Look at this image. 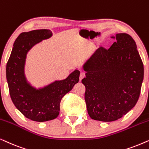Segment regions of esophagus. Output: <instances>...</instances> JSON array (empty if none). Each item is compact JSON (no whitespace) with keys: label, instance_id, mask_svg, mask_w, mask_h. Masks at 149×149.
Segmentation results:
<instances>
[{"label":"esophagus","instance_id":"obj_1","mask_svg":"<svg viewBox=\"0 0 149 149\" xmlns=\"http://www.w3.org/2000/svg\"><path fill=\"white\" fill-rule=\"evenodd\" d=\"M85 77V73L84 72H81L80 75V80H82Z\"/></svg>","mask_w":149,"mask_h":149}]
</instances>
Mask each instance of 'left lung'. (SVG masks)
I'll use <instances>...</instances> for the list:
<instances>
[{
	"instance_id": "obj_1",
	"label": "left lung",
	"mask_w": 149,
	"mask_h": 149,
	"mask_svg": "<svg viewBox=\"0 0 149 149\" xmlns=\"http://www.w3.org/2000/svg\"><path fill=\"white\" fill-rule=\"evenodd\" d=\"M112 37L116 41L110 48L100 47L83 66L88 115L104 122L118 120L134 108L144 78L143 63L134 39L127 33Z\"/></svg>"
}]
</instances>
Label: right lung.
Masks as SVG:
<instances>
[{"instance_id":"1","label":"right lung","mask_w":149,"mask_h":149,"mask_svg":"<svg viewBox=\"0 0 149 149\" xmlns=\"http://www.w3.org/2000/svg\"><path fill=\"white\" fill-rule=\"evenodd\" d=\"M52 35L48 29L22 33L15 39L6 67L13 104L24 116L37 122L53 120L58 116L61 100L78 82L80 73L75 70L65 80L55 81L43 88L36 89L27 82L24 71L27 52L33 45Z\"/></svg>"}]
</instances>
